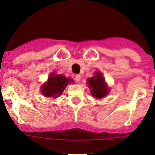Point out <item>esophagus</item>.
Here are the masks:
<instances>
[{
    "instance_id": "obj_1",
    "label": "esophagus",
    "mask_w": 155,
    "mask_h": 155,
    "mask_svg": "<svg viewBox=\"0 0 155 155\" xmlns=\"http://www.w3.org/2000/svg\"><path fill=\"white\" fill-rule=\"evenodd\" d=\"M81 78V77L80 74H76V75H75V81H76L77 82L80 81Z\"/></svg>"
}]
</instances>
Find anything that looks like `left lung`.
I'll return each mask as SVG.
<instances>
[{"mask_svg": "<svg viewBox=\"0 0 155 155\" xmlns=\"http://www.w3.org/2000/svg\"><path fill=\"white\" fill-rule=\"evenodd\" d=\"M88 87L91 90V94L94 98L101 99L104 98L109 93V88L105 82L102 74L100 71H97L94 76L91 77L87 80Z\"/></svg>", "mask_w": 155, "mask_h": 155, "instance_id": "left-lung-1", "label": "left lung"}]
</instances>
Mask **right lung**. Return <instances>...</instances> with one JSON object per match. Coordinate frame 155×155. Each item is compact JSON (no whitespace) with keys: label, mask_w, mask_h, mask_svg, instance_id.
I'll return each mask as SVG.
<instances>
[{"label":"right lung","mask_w":155,"mask_h":155,"mask_svg":"<svg viewBox=\"0 0 155 155\" xmlns=\"http://www.w3.org/2000/svg\"><path fill=\"white\" fill-rule=\"evenodd\" d=\"M72 82V79L67 78L64 75L51 73L47 81L42 85L41 91L45 97L56 98L61 95L67 85Z\"/></svg>","instance_id":"add662e5"}]
</instances>
